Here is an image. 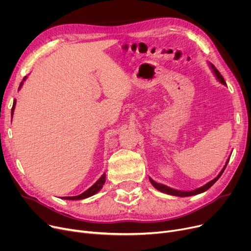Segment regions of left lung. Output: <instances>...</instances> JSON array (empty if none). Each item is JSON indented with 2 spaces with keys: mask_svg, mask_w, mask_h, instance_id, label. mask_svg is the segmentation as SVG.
<instances>
[{
  "mask_svg": "<svg viewBox=\"0 0 251 251\" xmlns=\"http://www.w3.org/2000/svg\"><path fill=\"white\" fill-rule=\"evenodd\" d=\"M209 66H210V68H212V70H213V72H214L215 76L217 77L218 80H219L222 84H224V85H227V84H226V81L224 80L223 76L221 75V73L219 72V70H217V69H216L215 66H214L213 64H210V63H209ZM229 160H230V157H229V159L227 160L226 165L224 166V168L222 169V171L220 172V174H219L215 179H213L212 181H209L208 183H206L205 185H203V186H201V187H200V188H197V189H195V190H192V191H181V190H176V189H173V188H171V187H168V186L164 185V184L156 183V182H155V181H153L151 178H150V181H151V183L152 184V186H153L155 189H157V190L161 191V192H164V193L170 194V195L180 196V197H186V196L196 195V194H200V193H202V192L206 191L208 188H210V187H212V186L214 185V184L219 180V178L222 176V174H223L224 171H225V169H226V167H227V165H228V163H229Z\"/></svg>",
  "mask_w": 251,
  "mask_h": 251,
  "instance_id": "obj_1",
  "label": "left lung"
}]
</instances>
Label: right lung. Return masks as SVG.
Returning <instances> with one entry per match:
<instances>
[{"label": "right lung", "mask_w": 251, "mask_h": 251, "mask_svg": "<svg viewBox=\"0 0 251 251\" xmlns=\"http://www.w3.org/2000/svg\"><path fill=\"white\" fill-rule=\"evenodd\" d=\"M25 79H26V76L23 78V80H22V82L20 83L18 89L21 88V86H22V84H23V81H25ZM15 105H16V100H14V101H13V107H12V111H11V115H12V116H13V114H14ZM104 182H105V174H102L101 177L94 184V185H92L91 187H89V188H88L86 191H84L83 193L79 194V195H76V196H65V197H63V200L78 201V200L87 199V197L92 196V195H95L96 193H98V192L102 188V185L104 184Z\"/></svg>", "instance_id": "right-lung-1"}]
</instances>
